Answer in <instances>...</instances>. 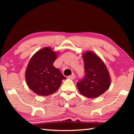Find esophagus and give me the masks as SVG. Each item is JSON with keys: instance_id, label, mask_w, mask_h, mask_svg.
<instances>
[{"instance_id": "34e87169", "label": "esophagus", "mask_w": 134, "mask_h": 134, "mask_svg": "<svg viewBox=\"0 0 134 134\" xmlns=\"http://www.w3.org/2000/svg\"><path fill=\"white\" fill-rule=\"evenodd\" d=\"M68 77L70 79H74L75 78V75L74 74H72L71 75V76H68Z\"/></svg>"}]
</instances>
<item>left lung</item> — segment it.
<instances>
[{"instance_id": "8db88e82", "label": "left lung", "mask_w": 134, "mask_h": 134, "mask_svg": "<svg viewBox=\"0 0 134 134\" xmlns=\"http://www.w3.org/2000/svg\"><path fill=\"white\" fill-rule=\"evenodd\" d=\"M83 77L77 82V87L82 95L94 98L103 94L110 85V77L104 62L96 55L89 51L83 55Z\"/></svg>"}]
</instances>
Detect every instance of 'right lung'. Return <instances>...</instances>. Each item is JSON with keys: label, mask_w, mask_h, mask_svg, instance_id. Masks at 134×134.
<instances>
[{"label": "right lung", "mask_w": 134, "mask_h": 134, "mask_svg": "<svg viewBox=\"0 0 134 134\" xmlns=\"http://www.w3.org/2000/svg\"><path fill=\"white\" fill-rule=\"evenodd\" d=\"M56 53L49 47L38 51L29 62L25 79L29 88L40 96H48L56 92L65 79L58 68L53 65Z\"/></svg>", "instance_id": "right-lung-1"}]
</instances>
